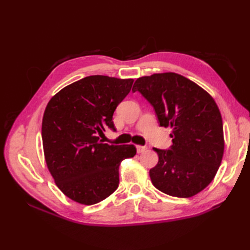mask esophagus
Segmentation results:
<instances>
[{
	"label": "esophagus",
	"mask_w": 250,
	"mask_h": 250,
	"mask_svg": "<svg viewBox=\"0 0 250 250\" xmlns=\"http://www.w3.org/2000/svg\"><path fill=\"white\" fill-rule=\"evenodd\" d=\"M147 149V147L146 146H141V145H138L137 146V151H138V153H143L144 151H145Z\"/></svg>",
	"instance_id": "esophagus-1"
}]
</instances>
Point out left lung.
Returning <instances> with one entry per match:
<instances>
[{
	"label": "left lung",
	"mask_w": 250,
	"mask_h": 250,
	"mask_svg": "<svg viewBox=\"0 0 250 250\" xmlns=\"http://www.w3.org/2000/svg\"><path fill=\"white\" fill-rule=\"evenodd\" d=\"M132 90L154 107L161 126L172 129L171 148H153L158 155L149 171L153 186L174 197L198 194L214 179L224 152L222 118L213 97L172 72L140 77Z\"/></svg>",
	"instance_id": "1"
}]
</instances>
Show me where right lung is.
Wrapping results in <instances>:
<instances>
[{"instance_id": "1", "label": "right lung", "mask_w": 250, "mask_h": 250, "mask_svg": "<svg viewBox=\"0 0 250 250\" xmlns=\"http://www.w3.org/2000/svg\"><path fill=\"white\" fill-rule=\"evenodd\" d=\"M133 79L94 75L66 85L44 109L42 138L47 167L66 197L98 203L119 187V166L137 153L134 145H108L99 135L116 130L112 115Z\"/></svg>"}]
</instances>
